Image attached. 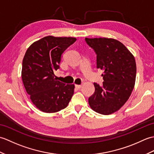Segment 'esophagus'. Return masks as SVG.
<instances>
[{"mask_svg": "<svg viewBox=\"0 0 154 154\" xmlns=\"http://www.w3.org/2000/svg\"><path fill=\"white\" fill-rule=\"evenodd\" d=\"M82 87V85H75V87L77 88V89H79Z\"/></svg>", "mask_w": 154, "mask_h": 154, "instance_id": "obj_1", "label": "esophagus"}]
</instances>
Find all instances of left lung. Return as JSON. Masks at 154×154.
I'll return each instance as SVG.
<instances>
[{
    "mask_svg": "<svg viewBox=\"0 0 154 154\" xmlns=\"http://www.w3.org/2000/svg\"><path fill=\"white\" fill-rule=\"evenodd\" d=\"M97 54V69L103 70L102 86L94 83L95 91L89 98L95 112L109 115L119 110L134 89L136 76L135 58L123 44L113 38H85Z\"/></svg>",
    "mask_w": 154,
    "mask_h": 154,
    "instance_id": "1",
    "label": "left lung"
}]
</instances>
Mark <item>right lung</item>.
Wrapping results in <instances>:
<instances>
[{"instance_id":"right-lung-1","label":"right lung","mask_w":154,"mask_h":154,"mask_svg":"<svg viewBox=\"0 0 154 154\" xmlns=\"http://www.w3.org/2000/svg\"><path fill=\"white\" fill-rule=\"evenodd\" d=\"M76 40L48 35L34 42L26 51L22 82L32 103L42 112L54 113L65 109L73 95L74 84L57 81L54 71L60 68L61 54Z\"/></svg>"}]
</instances>
